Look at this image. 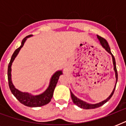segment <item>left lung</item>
Instances as JSON below:
<instances>
[{
  "label": "left lung",
  "mask_w": 126,
  "mask_h": 126,
  "mask_svg": "<svg viewBox=\"0 0 126 126\" xmlns=\"http://www.w3.org/2000/svg\"><path fill=\"white\" fill-rule=\"evenodd\" d=\"M97 38L99 40L100 43L101 44V46L103 47L106 49V51H108L110 54H111L112 57V61H113V64H114V70L115 71V75H116V84H115V87L114 88L113 91L112 92V94L110 95V96L106 100L100 102L99 103L97 104H89L87 103L86 102L83 101L82 100L79 99V98H77L76 96H75V95L71 92V98H72V100H73V103L77 105L79 107H80L81 109H96V108H98L102 106L103 105H104L105 103H106L107 102L109 101V100L112 97V96L113 95L114 92V90H115L116 88V83H117L118 81V73H117V69H116V61H115V58L114 57V55L112 54L111 51H110V49L109 46V44H108L107 41L104 38L101 37V36H99L97 35Z\"/></svg>",
  "instance_id": "obj_1"
}]
</instances>
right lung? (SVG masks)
Masks as SVG:
<instances>
[{
	"label": "right lung",
	"instance_id": "right-lung-1",
	"mask_svg": "<svg viewBox=\"0 0 126 126\" xmlns=\"http://www.w3.org/2000/svg\"><path fill=\"white\" fill-rule=\"evenodd\" d=\"M31 36H32V35L31 34L28 35L23 39L20 47L16 49L13 53V55H12L10 61L9 63L8 67V80L9 88L10 89L11 92L21 103H22L23 105H24L27 107H38L45 105L50 102L51 98L53 97L54 89L56 86L59 77H60V75H62V72L61 71H57L51 77L49 87L47 88V90H46L43 94L38 95H31L28 93H23V92L19 91L18 90H17L16 88H15L12 82V80H11V66H12V62L14 60L15 57H16L20 49L23 47L26 39L29 37H30Z\"/></svg>",
	"mask_w": 126,
	"mask_h": 126
}]
</instances>
